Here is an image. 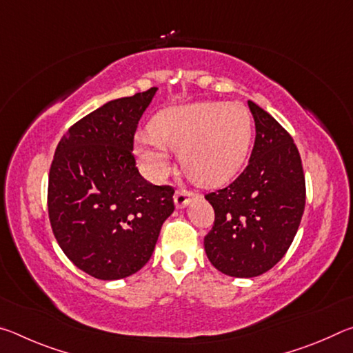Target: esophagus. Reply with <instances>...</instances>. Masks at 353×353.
Wrapping results in <instances>:
<instances>
[{"label":"esophagus","mask_w":353,"mask_h":353,"mask_svg":"<svg viewBox=\"0 0 353 353\" xmlns=\"http://www.w3.org/2000/svg\"><path fill=\"white\" fill-rule=\"evenodd\" d=\"M194 198H196V194L191 193V191L179 190L174 193V205H176V208H185Z\"/></svg>","instance_id":"1"}]
</instances>
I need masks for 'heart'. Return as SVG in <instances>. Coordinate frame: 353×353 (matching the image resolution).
<instances>
[{
    "mask_svg": "<svg viewBox=\"0 0 353 353\" xmlns=\"http://www.w3.org/2000/svg\"><path fill=\"white\" fill-rule=\"evenodd\" d=\"M149 132L137 135L135 148L154 176L168 170L170 151H181L185 174L199 185L216 187L243 168L254 123L248 107L240 103L202 101L159 112Z\"/></svg>",
    "mask_w": 353,
    "mask_h": 353,
    "instance_id": "heart-1",
    "label": "heart"
}]
</instances>
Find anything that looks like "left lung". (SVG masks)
Here are the masks:
<instances>
[{
    "label": "left lung",
    "instance_id": "1",
    "mask_svg": "<svg viewBox=\"0 0 353 353\" xmlns=\"http://www.w3.org/2000/svg\"><path fill=\"white\" fill-rule=\"evenodd\" d=\"M248 105L255 121L249 165L229 187L205 196L214 210L205 254L218 271L240 279L282 260L305 208V177L291 135L252 101Z\"/></svg>",
    "mask_w": 353,
    "mask_h": 353
}]
</instances>
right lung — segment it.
I'll list each match as a JSON object with an SVG mask.
<instances>
[{
	"label": "right lung",
	"instance_id": "1",
	"mask_svg": "<svg viewBox=\"0 0 353 353\" xmlns=\"http://www.w3.org/2000/svg\"><path fill=\"white\" fill-rule=\"evenodd\" d=\"M157 87L109 101L68 129L56 148L48 213L59 246L99 280L140 271L151 259L174 190L143 179L134 134Z\"/></svg>",
	"mask_w": 353,
	"mask_h": 353
}]
</instances>
